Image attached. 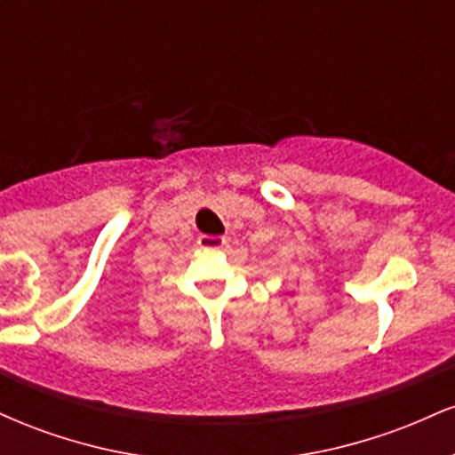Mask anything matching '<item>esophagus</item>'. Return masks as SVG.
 I'll use <instances>...</instances> for the list:
<instances>
[{
  "mask_svg": "<svg viewBox=\"0 0 455 455\" xmlns=\"http://www.w3.org/2000/svg\"><path fill=\"white\" fill-rule=\"evenodd\" d=\"M198 245L201 248H224L227 245V237H220V235H201L198 237Z\"/></svg>",
  "mask_w": 455,
  "mask_h": 455,
  "instance_id": "34e87169",
  "label": "esophagus"
}]
</instances>
